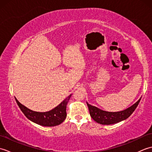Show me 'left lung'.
<instances>
[{"label":"left lung","instance_id":"obj_1","mask_svg":"<svg viewBox=\"0 0 152 152\" xmlns=\"http://www.w3.org/2000/svg\"><path fill=\"white\" fill-rule=\"evenodd\" d=\"M140 99L141 98L131 107L127 108L125 110L117 112L102 110L96 106L88 104V102H87V104L88 106L90 115L93 120L102 125H112L125 120L133 114L134 110L137 108Z\"/></svg>","mask_w":152,"mask_h":152}]
</instances>
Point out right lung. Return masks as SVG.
<instances>
[{
  "label": "right lung",
  "instance_id": "obj_1",
  "mask_svg": "<svg viewBox=\"0 0 152 152\" xmlns=\"http://www.w3.org/2000/svg\"><path fill=\"white\" fill-rule=\"evenodd\" d=\"M70 96L71 95L64 99L57 107L46 112L33 111L27 108L26 106L21 104L16 98L15 101L22 112L31 121L38 125L46 126V127H53V126L61 124L65 119L66 117V104Z\"/></svg>",
  "mask_w": 152,
  "mask_h": 152
}]
</instances>
